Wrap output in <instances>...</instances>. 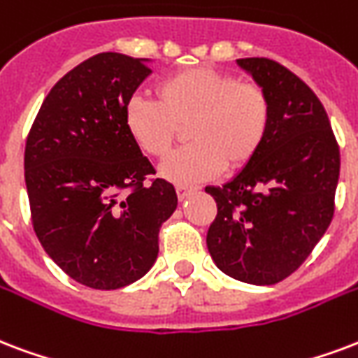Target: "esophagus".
<instances>
[{"instance_id":"34e87169","label":"esophagus","mask_w":358,"mask_h":358,"mask_svg":"<svg viewBox=\"0 0 358 358\" xmlns=\"http://www.w3.org/2000/svg\"><path fill=\"white\" fill-rule=\"evenodd\" d=\"M193 191H195V187H191V185H176V193H178L180 201L189 197Z\"/></svg>"}]
</instances>
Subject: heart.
I'll use <instances>...</instances> for the list:
<instances>
[{"label":"heart","mask_w":358,"mask_h":358,"mask_svg":"<svg viewBox=\"0 0 358 358\" xmlns=\"http://www.w3.org/2000/svg\"><path fill=\"white\" fill-rule=\"evenodd\" d=\"M155 97H129L124 125L150 157H165L189 127L193 144L161 165V174L174 184L212 180L225 167H248L272 127V99L261 84L210 67H191L163 78Z\"/></svg>","instance_id":"1"}]
</instances>
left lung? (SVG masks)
Masks as SVG:
<instances>
[{"instance_id": "left-lung-1", "label": "left lung", "mask_w": 358, "mask_h": 358, "mask_svg": "<svg viewBox=\"0 0 358 358\" xmlns=\"http://www.w3.org/2000/svg\"><path fill=\"white\" fill-rule=\"evenodd\" d=\"M238 65L268 92L272 127L257 157L222 187L206 245L227 276L274 285L312 253L334 215L340 146L324 106L287 67L268 58Z\"/></svg>"}]
</instances>
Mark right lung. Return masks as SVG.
Returning a JSON list of instances; mask_svg holds the SVG:
<instances>
[{"mask_svg":"<svg viewBox=\"0 0 358 358\" xmlns=\"http://www.w3.org/2000/svg\"><path fill=\"white\" fill-rule=\"evenodd\" d=\"M152 73L118 52L92 56L48 92L26 138L31 225L75 282L120 289L159 253L161 225L178 204L124 125V106Z\"/></svg>","mask_w":358,"mask_h":358,"instance_id":"obj_1","label":"right lung"}]
</instances>
